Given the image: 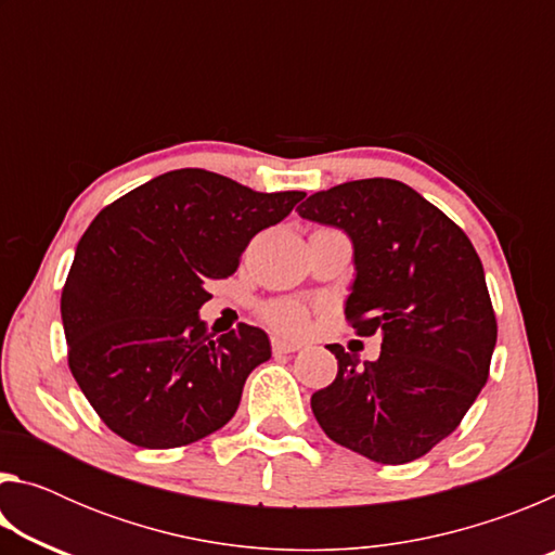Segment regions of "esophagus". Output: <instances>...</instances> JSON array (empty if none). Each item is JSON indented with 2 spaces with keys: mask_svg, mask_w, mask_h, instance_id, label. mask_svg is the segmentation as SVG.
I'll return each instance as SVG.
<instances>
[{
  "mask_svg": "<svg viewBox=\"0 0 555 555\" xmlns=\"http://www.w3.org/2000/svg\"><path fill=\"white\" fill-rule=\"evenodd\" d=\"M271 347H274L276 354H288V352H296L298 350V343H291V340H284V337H274L271 340Z\"/></svg>",
  "mask_w": 555,
  "mask_h": 555,
  "instance_id": "1",
  "label": "esophagus"
}]
</instances>
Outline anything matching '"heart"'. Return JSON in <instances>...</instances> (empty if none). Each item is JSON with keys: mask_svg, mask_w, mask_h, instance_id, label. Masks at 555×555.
Returning a JSON list of instances; mask_svg holds the SVG:
<instances>
[{"mask_svg": "<svg viewBox=\"0 0 555 555\" xmlns=\"http://www.w3.org/2000/svg\"><path fill=\"white\" fill-rule=\"evenodd\" d=\"M267 321L279 331L300 333L306 327V311L294 300H281V304H271L267 308Z\"/></svg>", "mask_w": 555, "mask_h": 555, "instance_id": "obj_1", "label": "heart"}]
</instances>
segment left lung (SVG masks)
Segmentation results:
<instances>
[{"instance_id": "obj_1", "label": "left lung", "mask_w": 555, "mask_h": 555, "mask_svg": "<svg viewBox=\"0 0 555 555\" xmlns=\"http://www.w3.org/2000/svg\"><path fill=\"white\" fill-rule=\"evenodd\" d=\"M298 215L350 237L345 315L357 335L382 337L364 364L327 345L337 377L311 397L313 416L374 463H411L453 434L490 374L496 321L482 261L453 220L391 178L318 191Z\"/></svg>"}]
</instances>
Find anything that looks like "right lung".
<instances>
[{
    "label": "right lung",
    "instance_id": "right-lung-1",
    "mask_svg": "<svg viewBox=\"0 0 555 555\" xmlns=\"http://www.w3.org/2000/svg\"><path fill=\"white\" fill-rule=\"evenodd\" d=\"M306 193H259L181 168L107 205L82 234L61 296L68 364L100 418L139 448H178L222 428L269 335L215 337L208 284L237 271L249 240Z\"/></svg>",
    "mask_w": 555,
    "mask_h": 555
}]
</instances>
